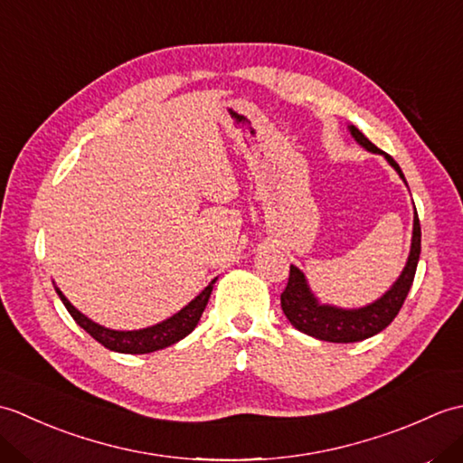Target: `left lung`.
<instances>
[{
    "instance_id": "1",
    "label": "left lung",
    "mask_w": 463,
    "mask_h": 463,
    "mask_svg": "<svg viewBox=\"0 0 463 463\" xmlns=\"http://www.w3.org/2000/svg\"><path fill=\"white\" fill-rule=\"evenodd\" d=\"M350 133L354 139L364 146V149L386 156L388 163L394 166L398 175L404 179V173H402L400 165L392 159L390 155L380 151L378 146L372 141H368V137H364L354 125H350ZM420 250H421V231H420V219L416 213L414 234H411V249H410L406 267L402 270L394 287L383 294L380 300L372 302L368 307L358 308V310L322 307V304H318V300L314 298V294L310 292L304 274L297 267H290L287 288H284L280 294L282 312L287 314V318L290 320L294 328L318 340L340 342V344L366 340L373 336V334L382 332L392 320L398 317L402 304H404L411 282H414V277H416Z\"/></svg>"
}]
</instances>
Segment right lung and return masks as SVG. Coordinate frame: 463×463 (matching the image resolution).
Here are the masks:
<instances>
[{
	"mask_svg": "<svg viewBox=\"0 0 463 463\" xmlns=\"http://www.w3.org/2000/svg\"><path fill=\"white\" fill-rule=\"evenodd\" d=\"M213 284L214 280L199 294V297L191 300L181 312H176L169 320L155 324L151 328L133 330V332H119V330H109L105 326H99V324H95L93 320L87 318L85 314L77 310L73 304L63 297L61 290L59 288L55 290L59 294V298H61V302L65 304L67 312L73 317V320L80 324L87 334H91L101 346L109 348L113 352H121V354H149V352L171 346V344L183 340L186 334H191L194 330V326L199 324L203 317V310L206 308V302L211 298Z\"/></svg>",
	"mask_w": 463,
	"mask_h": 463,
	"instance_id": "add662e5",
	"label": "right lung"
}]
</instances>
